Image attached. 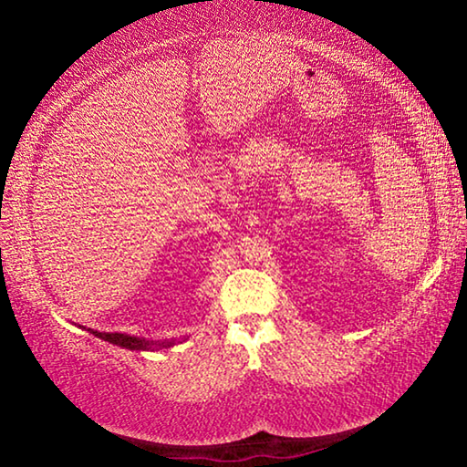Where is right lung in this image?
I'll return each mask as SVG.
<instances>
[{"label":"right lung","mask_w":467,"mask_h":467,"mask_svg":"<svg viewBox=\"0 0 467 467\" xmlns=\"http://www.w3.org/2000/svg\"><path fill=\"white\" fill-rule=\"evenodd\" d=\"M92 336H97L100 339H105L109 344L128 348V350H162V348H171L177 344V339H146V337H138V336H130V334H119V331H97V329H88Z\"/></svg>","instance_id":"1"}]
</instances>
